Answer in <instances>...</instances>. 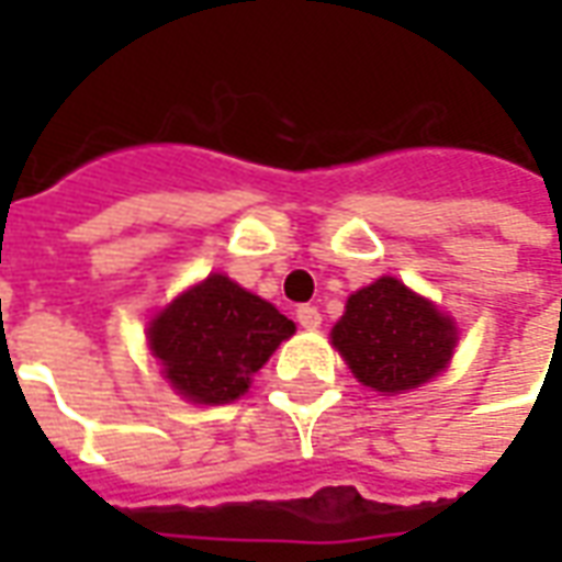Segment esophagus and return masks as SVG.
<instances>
[{
	"label": "esophagus",
	"instance_id": "esophagus-1",
	"mask_svg": "<svg viewBox=\"0 0 562 562\" xmlns=\"http://www.w3.org/2000/svg\"><path fill=\"white\" fill-rule=\"evenodd\" d=\"M297 325L310 330L318 328V325H322V313H318L316 306H310V304L297 306Z\"/></svg>",
	"mask_w": 562,
	"mask_h": 562
}]
</instances>
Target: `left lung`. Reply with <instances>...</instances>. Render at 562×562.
Segmentation results:
<instances>
[{"label":"left lung","mask_w":562,"mask_h":562,"mask_svg":"<svg viewBox=\"0 0 562 562\" xmlns=\"http://www.w3.org/2000/svg\"><path fill=\"white\" fill-rule=\"evenodd\" d=\"M346 364L367 389L397 394L434 379L454 352L458 330L430 301L382 277L355 292L330 330Z\"/></svg>","instance_id":"1"}]
</instances>
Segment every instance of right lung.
Masks as SVG:
<instances>
[{
	"mask_svg": "<svg viewBox=\"0 0 562 562\" xmlns=\"http://www.w3.org/2000/svg\"><path fill=\"white\" fill-rule=\"evenodd\" d=\"M294 322L222 273L180 294L149 325V349L165 379L195 403H232Z\"/></svg>",
	"mask_w": 562,
	"mask_h": 562,
	"instance_id": "add662e5",
	"label": "right lung"
}]
</instances>
